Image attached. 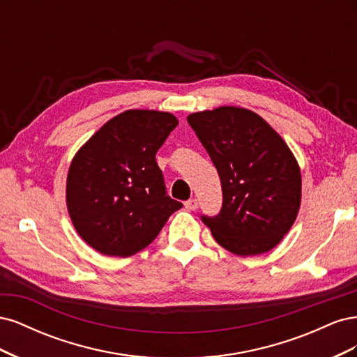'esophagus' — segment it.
I'll return each instance as SVG.
<instances>
[{
  "mask_svg": "<svg viewBox=\"0 0 357 357\" xmlns=\"http://www.w3.org/2000/svg\"><path fill=\"white\" fill-rule=\"evenodd\" d=\"M185 207H186L188 210H197V208H198V201H197L195 198H192V199H189V201L185 202Z\"/></svg>",
  "mask_w": 357,
  "mask_h": 357,
  "instance_id": "esophagus-1",
  "label": "esophagus"
}]
</instances>
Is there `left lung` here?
<instances>
[{"label":"left lung","instance_id":"1","mask_svg":"<svg viewBox=\"0 0 357 357\" xmlns=\"http://www.w3.org/2000/svg\"><path fill=\"white\" fill-rule=\"evenodd\" d=\"M188 123L222 183L219 214L201 215V220L231 253L269 252L299 211L301 171L294 153L261 116L240 107L192 113Z\"/></svg>","mask_w":357,"mask_h":357}]
</instances>
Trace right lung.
Segmentation results:
<instances>
[{
    "instance_id": "obj_1",
    "label": "right lung",
    "mask_w": 357,
    "mask_h": 357,
    "mask_svg": "<svg viewBox=\"0 0 357 357\" xmlns=\"http://www.w3.org/2000/svg\"><path fill=\"white\" fill-rule=\"evenodd\" d=\"M177 117L128 110L113 117L75 153L67 207L75 231L96 252L128 257L143 250L183 204L167 195L156 153Z\"/></svg>"
}]
</instances>
